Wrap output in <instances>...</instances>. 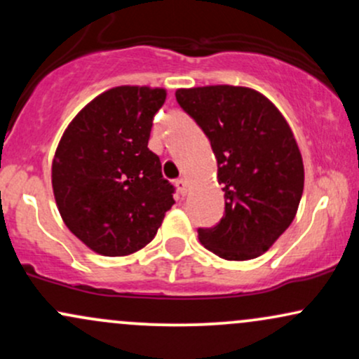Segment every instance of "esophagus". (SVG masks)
I'll return each instance as SVG.
<instances>
[{
	"label": "esophagus",
	"instance_id": "esophagus-1",
	"mask_svg": "<svg viewBox=\"0 0 359 359\" xmlns=\"http://www.w3.org/2000/svg\"><path fill=\"white\" fill-rule=\"evenodd\" d=\"M175 187H177V192H179L180 196H185V194H187V182H185L184 179L175 180Z\"/></svg>",
	"mask_w": 359,
	"mask_h": 359
}]
</instances>
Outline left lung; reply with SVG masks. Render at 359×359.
Returning <instances> with one entry per match:
<instances>
[{
    "label": "left lung",
    "mask_w": 359,
    "mask_h": 359,
    "mask_svg": "<svg viewBox=\"0 0 359 359\" xmlns=\"http://www.w3.org/2000/svg\"><path fill=\"white\" fill-rule=\"evenodd\" d=\"M175 97L211 142L224 192V216L197 229L201 243L233 262L259 257L290 226L302 197V155L290 126L250 88L177 89Z\"/></svg>",
    "instance_id": "left-lung-1"
}]
</instances>
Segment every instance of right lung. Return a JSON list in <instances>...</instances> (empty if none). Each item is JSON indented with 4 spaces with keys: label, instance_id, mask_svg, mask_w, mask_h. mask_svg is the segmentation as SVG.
I'll list each match as a JSON object with an SVG mask.
<instances>
[{
    "label": "right lung",
    "instance_id": "obj_1",
    "mask_svg": "<svg viewBox=\"0 0 359 359\" xmlns=\"http://www.w3.org/2000/svg\"><path fill=\"white\" fill-rule=\"evenodd\" d=\"M165 89L119 86L72 119L57 147L52 187L65 226L96 253L125 257L155 238L174 201L148 148Z\"/></svg>",
    "mask_w": 359,
    "mask_h": 359
}]
</instances>
